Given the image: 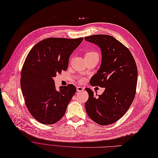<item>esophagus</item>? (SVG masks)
<instances>
[{"label":"esophagus","mask_w":158,"mask_h":158,"mask_svg":"<svg viewBox=\"0 0 158 158\" xmlns=\"http://www.w3.org/2000/svg\"><path fill=\"white\" fill-rule=\"evenodd\" d=\"M77 91L78 92H81V91H84V88L82 87L81 86H78L77 87Z\"/></svg>","instance_id":"obj_1"}]
</instances>
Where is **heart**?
Masks as SVG:
<instances>
[{
    "label": "heart",
    "mask_w": 158,
    "mask_h": 158,
    "mask_svg": "<svg viewBox=\"0 0 158 158\" xmlns=\"http://www.w3.org/2000/svg\"><path fill=\"white\" fill-rule=\"evenodd\" d=\"M98 55V53L96 52H95V51H89V52H87V53L85 54V56H92V55ZM85 80L84 79V78H81V80H80V81H84Z\"/></svg>",
    "instance_id": "b5f03b06"
}]
</instances>
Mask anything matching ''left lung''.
<instances>
[{"instance_id":"left-lung-1","label":"left lung","mask_w":158,"mask_h":158,"mask_svg":"<svg viewBox=\"0 0 158 158\" xmlns=\"http://www.w3.org/2000/svg\"><path fill=\"white\" fill-rule=\"evenodd\" d=\"M85 40L97 45L102 52L100 67L90 80V84L105 88L98 97L94 96L91 89H85L89 94L85 104L86 112L98 124L114 123L128 110L136 94V62L129 49L113 36L95 35L85 37Z\"/></svg>"}]
</instances>
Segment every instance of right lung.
Returning a JSON list of instances; mask_svg holds the SVG:
<instances>
[{
  "mask_svg": "<svg viewBox=\"0 0 158 158\" xmlns=\"http://www.w3.org/2000/svg\"><path fill=\"white\" fill-rule=\"evenodd\" d=\"M83 39H46L28 53L21 71V90L28 110L40 123L51 125L58 122L76 93L72 84L56 91L53 77L67 70L71 55Z\"/></svg>",
  "mask_w": 158,
  "mask_h": 158,
  "instance_id": "add662e5",
  "label": "right lung"
}]
</instances>
